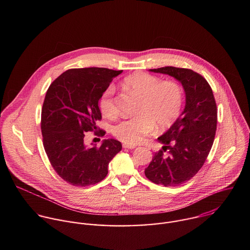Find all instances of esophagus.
<instances>
[{
	"label": "esophagus",
	"instance_id": "34e87169",
	"mask_svg": "<svg viewBox=\"0 0 250 250\" xmlns=\"http://www.w3.org/2000/svg\"><path fill=\"white\" fill-rule=\"evenodd\" d=\"M123 147L124 148H128V149H134L135 148V146H130V145H123Z\"/></svg>",
	"mask_w": 250,
	"mask_h": 250
}]
</instances>
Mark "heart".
<instances>
[{"label":"heart","instance_id":"1","mask_svg":"<svg viewBox=\"0 0 250 250\" xmlns=\"http://www.w3.org/2000/svg\"><path fill=\"white\" fill-rule=\"evenodd\" d=\"M125 87L135 94L140 103L138 116L124 120L113 127V134L126 145L134 146L150 134L155 125L166 129L179 118L183 105V89L175 81H162L147 73H135L125 79ZM115 89L109 87L100 101L102 114L114 118L118 109L114 99Z\"/></svg>","mask_w":250,"mask_h":250}]
</instances>
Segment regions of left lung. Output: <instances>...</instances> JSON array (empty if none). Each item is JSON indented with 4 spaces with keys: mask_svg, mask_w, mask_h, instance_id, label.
I'll list each match as a JSON object with an SVG mask.
<instances>
[{
    "mask_svg": "<svg viewBox=\"0 0 250 250\" xmlns=\"http://www.w3.org/2000/svg\"><path fill=\"white\" fill-rule=\"evenodd\" d=\"M149 71L179 81L186 104L175 124L157 138L164 146L154 153L145 174L157 185L180 186L198 173L210 151L217 130V104L207 80L191 69L166 66Z\"/></svg>",
    "mask_w": 250,
    "mask_h": 250,
    "instance_id": "1",
    "label": "left lung"
}]
</instances>
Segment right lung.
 Here are the masks:
<instances>
[{"label":"right lung","mask_w":250,"mask_h":250,"mask_svg":"<svg viewBox=\"0 0 250 250\" xmlns=\"http://www.w3.org/2000/svg\"><path fill=\"white\" fill-rule=\"evenodd\" d=\"M122 72L99 67L69 69L46 92L42 110L43 146L53 169L68 184L99 183L122 150L121 142L113 138L104 139L100 147H88L84 142L85 132L97 130L96 122L102 119L99 100Z\"/></svg>","instance_id":"1"}]
</instances>
